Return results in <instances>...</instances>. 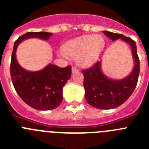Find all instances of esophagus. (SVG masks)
<instances>
[{"label":"esophagus","instance_id":"1","mask_svg":"<svg viewBox=\"0 0 149 149\" xmlns=\"http://www.w3.org/2000/svg\"><path fill=\"white\" fill-rule=\"evenodd\" d=\"M72 73H76V72H79V69L77 68V67H72Z\"/></svg>","mask_w":149,"mask_h":149}]
</instances>
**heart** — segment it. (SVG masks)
<instances>
[{"instance_id": "obj_1", "label": "heart", "mask_w": 149, "mask_h": 149, "mask_svg": "<svg viewBox=\"0 0 149 149\" xmlns=\"http://www.w3.org/2000/svg\"><path fill=\"white\" fill-rule=\"evenodd\" d=\"M104 44L101 36H84L65 43L60 54L64 58L77 60L80 65L89 66L98 60Z\"/></svg>"}]
</instances>
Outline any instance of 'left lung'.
Wrapping results in <instances>:
<instances>
[{"mask_svg":"<svg viewBox=\"0 0 149 149\" xmlns=\"http://www.w3.org/2000/svg\"><path fill=\"white\" fill-rule=\"evenodd\" d=\"M111 40L121 39L131 47L135 62L132 73L125 78L114 81L106 77L101 71V62L83 69L85 98L89 105L102 110L116 108L125 103L136 86L139 74V59L136 52V42L132 39L119 33L103 31Z\"/></svg>","mask_w":149,"mask_h":149,"instance_id":"left-lung-1","label":"left lung"}]
</instances>
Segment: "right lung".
Returning a JSON list of instances; mask_svg holds the SVG:
<instances>
[{
	"mask_svg": "<svg viewBox=\"0 0 149 149\" xmlns=\"http://www.w3.org/2000/svg\"><path fill=\"white\" fill-rule=\"evenodd\" d=\"M52 35L47 32H28L15 42L10 63V74L16 93L27 104L36 110H50L60 106L63 101V87L72 74L71 65L60 68L49 64L38 72H27L15 58L18 44L24 39L39 38L48 40Z\"/></svg>",
	"mask_w": 149,
	"mask_h": 149,
	"instance_id": "add662e5",
	"label": "right lung"
}]
</instances>
